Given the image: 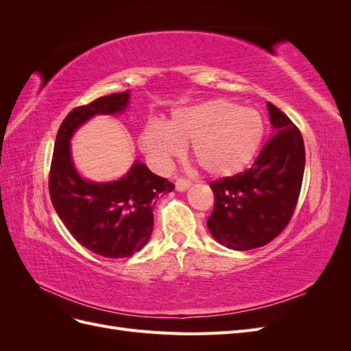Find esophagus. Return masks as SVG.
<instances>
[{"label": "esophagus", "mask_w": 351, "mask_h": 351, "mask_svg": "<svg viewBox=\"0 0 351 351\" xmlns=\"http://www.w3.org/2000/svg\"><path fill=\"white\" fill-rule=\"evenodd\" d=\"M190 186H192V182L187 178H178L176 182V189L178 190V192H186Z\"/></svg>", "instance_id": "1"}]
</instances>
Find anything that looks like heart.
Returning a JSON list of instances; mask_svg holds the SVG:
<instances>
[{"instance_id":"heart-1","label":"heart","mask_w":351,"mask_h":351,"mask_svg":"<svg viewBox=\"0 0 351 351\" xmlns=\"http://www.w3.org/2000/svg\"><path fill=\"white\" fill-rule=\"evenodd\" d=\"M263 134L261 115L247 107L210 99L173 111L167 124L146 123L139 143L149 161L164 168L190 143L193 161L210 177L237 174L256 154Z\"/></svg>"}]
</instances>
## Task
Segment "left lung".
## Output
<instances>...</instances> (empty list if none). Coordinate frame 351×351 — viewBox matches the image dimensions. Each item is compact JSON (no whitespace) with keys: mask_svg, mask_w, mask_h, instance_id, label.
I'll return each mask as SVG.
<instances>
[{"mask_svg":"<svg viewBox=\"0 0 351 351\" xmlns=\"http://www.w3.org/2000/svg\"><path fill=\"white\" fill-rule=\"evenodd\" d=\"M274 134L244 173L222 177L209 186L214 210L208 228L222 246L250 250L265 246L289 224L299 200L304 173L300 130L268 102Z\"/></svg>","mask_w":351,"mask_h":351,"instance_id":"1","label":"left lung"}]
</instances>
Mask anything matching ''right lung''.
<instances>
[{
  "label": "right lung",
  "mask_w": 351,
  "mask_h": 351,
  "mask_svg": "<svg viewBox=\"0 0 351 351\" xmlns=\"http://www.w3.org/2000/svg\"><path fill=\"white\" fill-rule=\"evenodd\" d=\"M130 90L107 95L74 108L61 123L49 169V196L62 224L82 246L104 258H130L149 240L154 206L174 184L136 159L115 182L84 180L73 164L70 139L82 124L99 114L123 112Z\"/></svg>",
  "instance_id": "1"
}]
</instances>
